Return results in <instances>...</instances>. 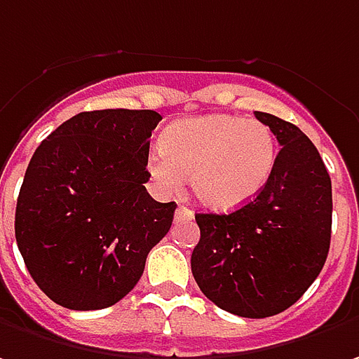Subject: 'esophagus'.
<instances>
[{
    "mask_svg": "<svg viewBox=\"0 0 359 359\" xmlns=\"http://www.w3.org/2000/svg\"><path fill=\"white\" fill-rule=\"evenodd\" d=\"M192 218H194V212L187 206H179L175 212V222H191Z\"/></svg>",
    "mask_w": 359,
    "mask_h": 359,
    "instance_id": "1",
    "label": "esophagus"
}]
</instances>
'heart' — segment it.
Listing matches in <instances>:
<instances>
[{
	"label": "heart",
	"mask_w": 359,
	"mask_h": 359,
	"mask_svg": "<svg viewBox=\"0 0 359 359\" xmlns=\"http://www.w3.org/2000/svg\"><path fill=\"white\" fill-rule=\"evenodd\" d=\"M276 139L256 118L217 113L179 118L147 156L151 179L165 192L191 177L196 201L218 212L236 210L266 187L276 165Z\"/></svg>",
	"instance_id": "b5f03b06"
}]
</instances>
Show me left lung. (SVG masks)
Listing matches in <instances>:
<instances>
[{"instance_id":"obj_1","label":"left lung","mask_w":359,"mask_h":359,"mask_svg":"<svg viewBox=\"0 0 359 359\" xmlns=\"http://www.w3.org/2000/svg\"><path fill=\"white\" fill-rule=\"evenodd\" d=\"M256 118L280 142L276 165L256 198L230 215H196L201 241L192 276L218 308L268 318L298 302L318 278L332 236V180L302 130L270 113Z\"/></svg>"}]
</instances>
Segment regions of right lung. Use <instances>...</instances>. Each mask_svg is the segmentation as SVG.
<instances>
[{
  "instance_id": "1",
  "label": "right lung",
  "mask_w": 359,
  "mask_h": 359,
  "mask_svg": "<svg viewBox=\"0 0 359 359\" xmlns=\"http://www.w3.org/2000/svg\"><path fill=\"white\" fill-rule=\"evenodd\" d=\"M156 111H85L33 153L15 208V241L35 284L69 310H101L139 282L175 203L147 192Z\"/></svg>"
}]
</instances>
